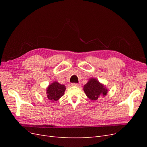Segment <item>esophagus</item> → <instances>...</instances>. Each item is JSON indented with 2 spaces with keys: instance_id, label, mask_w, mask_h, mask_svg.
<instances>
[{
  "instance_id": "esophagus-1",
  "label": "esophagus",
  "mask_w": 147,
  "mask_h": 147,
  "mask_svg": "<svg viewBox=\"0 0 147 147\" xmlns=\"http://www.w3.org/2000/svg\"><path fill=\"white\" fill-rule=\"evenodd\" d=\"M71 85L73 86H77V87H79V86H80L81 84H80V83H72V84H71Z\"/></svg>"
}]
</instances>
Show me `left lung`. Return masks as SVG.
Returning <instances> with one entry per match:
<instances>
[{
	"label": "left lung",
	"mask_w": 147,
	"mask_h": 147,
	"mask_svg": "<svg viewBox=\"0 0 147 147\" xmlns=\"http://www.w3.org/2000/svg\"><path fill=\"white\" fill-rule=\"evenodd\" d=\"M83 90L88 98L92 100H96L99 97H104L108 91L107 88L94 78L89 80L84 85Z\"/></svg>",
	"instance_id": "left-lung-1"
}]
</instances>
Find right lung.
<instances>
[{
	"instance_id": "1",
	"label": "right lung",
	"mask_w": 147,
	"mask_h": 147,
	"mask_svg": "<svg viewBox=\"0 0 147 147\" xmlns=\"http://www.w3.org/2000/svg\"><path fill=\"white\" fill-rule=\"evenodd\" d=\"M65 86L57 82H54L47 88V98L53 102L58 100L64 94Z\"/></svg>"
}]
</instances>
